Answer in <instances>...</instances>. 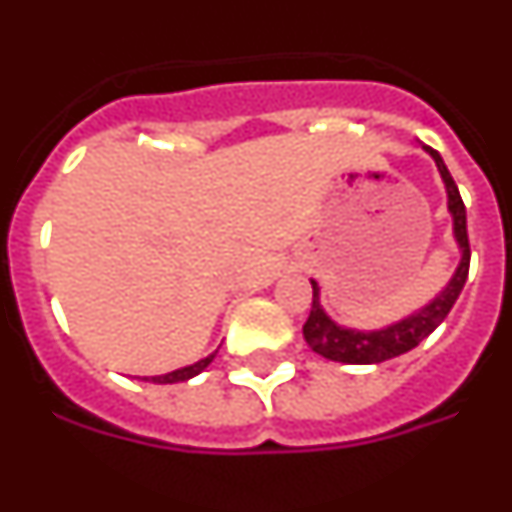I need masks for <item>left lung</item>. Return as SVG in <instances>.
<instances>
[{"label":"left lung","instance_id":"left-lung-1","mask_svg":"<svg viewBox=\"0 0 512 512\" xmlns=\"http://www.w3.org/2000/svg\"><path fill=\"white\" fill-rule=\"evenodd\" d=\"M436 158V166L443 176V184H446V192H449V210L454 217V238L461 248V261L459 269H456L454 279L449 282V287L443 289L441 295L425 305L423 310H418L410 318L400 320L395 325H387L382 330H372V333H364V330H351L336 325L328 318L320 307V287L318 282H312V307L310 315H307V323L302 325V333H305L307 346L315 351V354L325 356L330 361H343V364H382L387 359H395V356L405 354L410 348L418 346L423 338H428L438 325L446 320V315L451 312L454 302L459 300L461 289L467 284L469 277V235H467V207L461 200L459 187H456L454 176L449 174L446 164H443L441 153L433 151V148H425Z\"/></svg>","mask_w":512,"mask_h":512}]
</instances>
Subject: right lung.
<instances>
[{"label": "right lung", "mask_w": 512, "mask_h": 512, "mask_svg": "<svg viewBox=\"0 0 512 512\" xmlns=\"http://www.w3.org/2000/svg\"><path fill=\"white\" fill-rule=\"evenodd\" d=\"M215 359V354H210L207 359L197 361V364L192 366H184V369H176V372H169V374H161V377H153L151 382H158V384H174V382H187V379L197 377L200 372H205L207 366H210V361Z\"/></svg>", "instance_id": "right-lung-1"}]
</instances>
